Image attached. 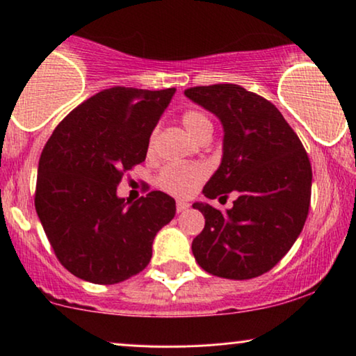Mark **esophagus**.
Segmentation results:
<instances>
[{
	"instance_id": "obj_1",
	"label": "esophagus",
	"mask_w": 356,
	"mask_h": 356,
	"mask_svg": "<svg viewBox=\"0 0 356 356\" xmlns=\"http://www.w3.org/2000/svg\"><path fill=\"white\" fill-rule=\"evenodd\" d=\"M188 205L187 202H184V200H177V204H175V210H177V213H181V211H186L187 209H188Z\"/></svg>"
}]
</instances>
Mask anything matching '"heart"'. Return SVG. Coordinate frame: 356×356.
I'll list each match as a JSON object with an SVG mask.
<instances>
[{
    "mask_svg": "<svg viewBox=\"0 0 356 356\" xmlns=\"http://www.w3.org/2000/svg\"><path fill=\"white\" fill-rule=\"evenodd\" d=\"M182 124L193 139L199 141L200 138L211 134V121L202 111L188 110L182 115ZM157 129H154L149 138L147 149L152 151L156 141ZM207 168L202 164H169L159 172L157 184L163 191L172 193L175 197H191L200 184L207 179Z\"/></svg>",
    "mask_w": 356,
    "mask_h": 356,
    "instance_id": "obj_1",
    "label": "heart"
}]
</instances>
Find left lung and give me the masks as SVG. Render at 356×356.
<instances>
[{
	"label": "left lung",
	"instance_id": "obj_1",
	"mask_svg": "<svg viewBox=\"0 0 356 356\" xmlns=\"http://www.w3.org/2000/svg\"><path fill=\"white\" fill-rule=\"evenodd\" d=\"M184 93L217 115L225 131L222 164L204 195H238L227 213L193 204L205 227L193 238L192 253L213 276L258 277L276 266L304 228L312 188L307 152L281 111L240 85L192 87Z\"/></svg>",
	"mask_w": 356,
	"mask_h": 356
}]
</instances>
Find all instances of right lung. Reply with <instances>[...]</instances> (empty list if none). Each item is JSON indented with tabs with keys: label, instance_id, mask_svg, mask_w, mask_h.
Wrapping results in <instances>:
<instances>
[{
	"label": "right lung",
	"instance_id": "1",
	"mask_svg": "<svg viewBox=\"0 0 356 356\" xmlns=\"http://www.w3.org/2000/svg\"><path fill=\"white\" fill-rule=\"evenodd\" d=\"M175 88L113 87L70 111L44 146L34 205L57 259L95 284H116L149 264L175 200L152 191L126 207L123 175L145 163L152 129Z\"/></svg>",
	"mask_w": 356,
	"mask_h": 356
}]
</instances>
